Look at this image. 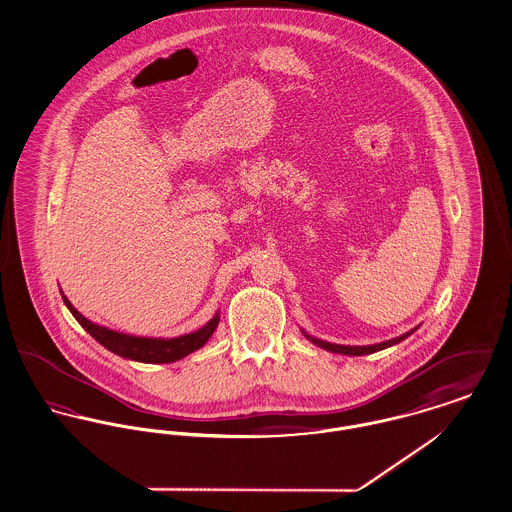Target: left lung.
Here are the masks:
<instances>
[{
	"label": "left lung",
	"mask_w": 512,
	"mask_h": 512,
	"mask_svg": "<svg viewBox=\"0 0 512 512\" xmlns=\"http://www.w3.org/2000/svg\"><path fill=\"white\" fill-rule=\"evenodd\" d=\"M409 334H413V330L408 332V334H404V336H400V338L382 341V343H376V345H365V347L336 345V343H328V341L316 340V338H312V336H308V334H305V336H307L308 341H312V343H316L318 347H322V349H326V351H332V353H341V355H369V353H375V351L386 349V347H390V345H394V343H400V341L406 340Z\"/></svg>",
	"instance_id": "obj_1"
}]
</instances>
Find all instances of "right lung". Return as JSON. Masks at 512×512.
Wrapping results in <instances>:
<instances>
[{
  "instance_id": "right-lung-1",
  "label": "right lung",
  "mask_w": 512,
  "mask_h": 512,
  "mask_svg": "<svg viewBox=\"0 0 512 512\" xmlns=\"http://www.w3.org/2000/svg\"><path fill=\"white\" fill-rule=\"evenodd\" d=\"M64 297V295H62ZM64 303L69 308V312L75 316V320L95 338L101 345H104L108 351L139 361V363H172L178 361L190 353H194L196 349H200L205 345V341L211 338V334L215 332L217 324H219V314H215L204 328H200L194 334H186L180 338H172V340H155V338H136V336H126L114 330H108L99 324L89 322L83 314H79L75 308L71 307L68 299L64 297Z\"/></svg>"
}]
</instances>
